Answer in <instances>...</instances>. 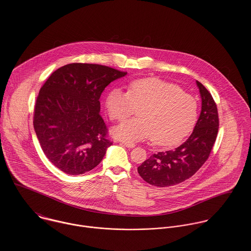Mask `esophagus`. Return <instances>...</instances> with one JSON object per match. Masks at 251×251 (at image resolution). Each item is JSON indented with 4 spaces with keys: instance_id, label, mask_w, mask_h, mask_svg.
<instances>
[{
    "instance_id": "34e87169",
    "label": "esophagus",
    "mask_w": 251,
    "mask_h": 251,
    "mask_svg": "<svg viewBox=\"0 0 251 251\" xmlns=\"http://www.w3.org/2000/svg\"><path fill=\"white\" fill-rule=\"evenodd\" d=\"M121 145H123V146H125V147H127V148H129V149H132V148L135 147L134 144L130 143V142H121Z\"/></svg>"
}]
</instances>
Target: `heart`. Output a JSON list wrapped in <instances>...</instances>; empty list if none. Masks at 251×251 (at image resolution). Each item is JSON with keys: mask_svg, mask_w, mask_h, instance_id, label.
Returning <instances> with one entry per match:
<instances>
[{"mask_svg": "<svg viewBox=\"0 0 251 251\" xmlns=\"http://www.w3.org/2000/svg\"><path fill=\"white\" fill-rule=\"evenodd\" d=\"M140 108V118L124 121L113 130L116 138L138 142L151 137L156 145L170 147L180 142L196 124L198 102L175 84L157 78L136 80L128 92L113 89L106 98L112 120L122 121Z\"/></svg>", "mask_w": 251, "mask_h": 251, "instance_id": "b5f03b06", "label": "heart"}]
</instances>
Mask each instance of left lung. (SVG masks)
Here are the masks:
<instances>
[{
	"label": "left lung",
	"mask_w": 251,
	"mask_h": 251,
	"mask_svg": "<svg viewBox=\"0 0 251 251\" xmlns=\"http://www.w3.org/2000/svg\"><path fill=\"white\" fill-rule=\"evenodd\" d=\"M201 112L188 139L173 151L152 154L137 171L148 183L157 187L176 185L192 177L206 162L216 139L219 120L215 100L199 81Z\"/></svg>",
	"instance_id": "left-lung-1"
}]
</instances>
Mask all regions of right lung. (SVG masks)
<instances>
[{
	"mask_svg": "<svg viewBox=\"0 0 251 251\" xmlns=\"http://www.w3.org/2000/svg\"><path fill=\"white\" fill-rule=\"evenodd\" d=\"M126 74L73 63L56 70L40 88L34 128L44 154L61 171L80 175L101 162L112 142L100 115V98L108 84Z\"/></svg>",
	"mask_w": 251,
	"mask_h": 251,
	"instance_id": "right-lung-1",
	"label": "right lung"
}]
</instances>
